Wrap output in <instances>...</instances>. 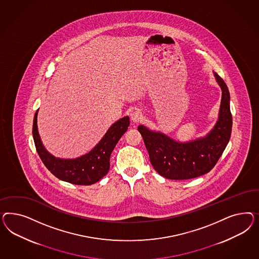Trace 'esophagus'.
<instances>
[{
	"label": "esophagus",
	"mask_w": 259,
	"mask_h": 259,
	"mask_svg": "<svg viewBox=\"0 0 259 259\" xmlns=\"http://www.w3.org/2000/svg\"><path fill=\"white\" fill-rule=\"evenodd\" d=\"M141 118H142V113H141V110H136L131 114V120L133 121L134 123L140 122Z\"/></svg>",
	"instance_id": "obj_1"
}]
</instances>
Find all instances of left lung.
Instances as JSON below:
<instances>
[{
	"label": "left lung",
	"instance_id": "obj_1",
	"mask_svg": "<svg viewBox=\"0 0 259 259\" xmlns=\"http://www.w3.org/2000/svg\"><path fill=\"white\" fill-rule=\"evenodd\" d=\"M213 76L222 96L219 118L206 136L181 142L146 126L138 127L154 169L168 180H190L210 172L230 141L233 125L230 93L225 81L215 72Z\"/></svg>",
	"mask_w": 259,
	"mask_h": 259
}]
</instances>
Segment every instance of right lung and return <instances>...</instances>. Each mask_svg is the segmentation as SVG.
Here are the masks:
<instances>
[{"label":"right lung","mask_w":259,"mask_h":259,"mask_svg":"<svg viewBox=\"0 0 259 259\" xmlns=\"http://www.w3.org/2000/svg\"><path fill=\"white\" fill-rule=\"evenodd\" d=\"M37 116L38 111L34 116L32 133L41 161L56 178L77 185L94 184L108 172L111 153L130 124L129 117H123L110 126L102 140L85 155L76 158H60L54 157L44 146L38 131Z\"/></svg>","instance_id":"obj_1"}]
</instances>
